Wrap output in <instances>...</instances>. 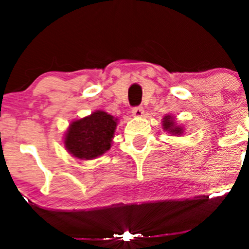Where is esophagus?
Listing matches in <instances>:
<instances>
[{"label":"esophagus","mask_w":249,"mask_h":249,"mask_svg":"<svg viewBox=\"0 0 249 249\" xmlns=\"http://www.w3.org/2000/svg\"><path fill=\"white\" fill-rule=\"evenodd\" d=\"M132 115L134 117H142L144 115V108H142V107H134L132 108Z\"/></svg>","instance_id":"1"}]
</instances>
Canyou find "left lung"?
Segmentation results:
<instances>
[{
	"label": "left lung",
	"mask_w": 249,
	"mask_h": 249,
	"mask_svg": "<svg viewBox=\"0 0 249 249\" xmlns=\"http://www.w3.org/2000/svg\"><path fill=\"white\" fill-rule=\"evenodd\" d=\"M162 126H164L165 130L170 131L171 133H174V134L182 133V128L179 127V126H176V125H174V122L172 121V118H171L170 116L165 117L164 124H162Z\"/></svg>",
	"instance_id": "obj_1"
}]
</instances>
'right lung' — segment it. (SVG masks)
Returning a JSON list of instances; mask_svg holds the SVG:
<instances>
[{
    "label": "right lung",
    "mask_w": 249,
    "mask_h": 249,
    "mask_svg": "<svg viewBox=\"0 0 249 249\" xmlns=\"http://www.w3.org/2000/svg\"><path fill=\"white\" fill-rule=\"evenodd\" d=\"M117 119L104 111L73 122L65 134V147L79 159H93L110 150Z\"/></svg>",
    "instance_id": "right-lung-1"
}]
</instances>
